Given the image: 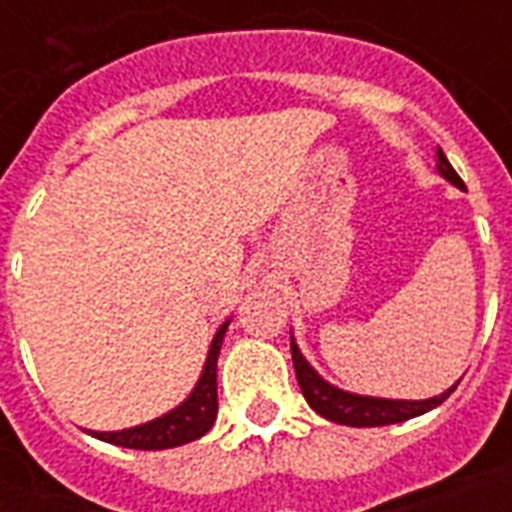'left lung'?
Masks as SVG:
<instances>
[{
    "instance_id": "8db88e82",
    "label": "left lung",
    "mask_w": 512,
    "mask_h": 512,
    "mask_svg": "<svg viewBox=\"0 0 512 512\" xmlns=\"http://www.w3.org/2000/svg\"><path fill=\"white\" fill-rule=\"evenodd\" d=\"M438 172L449 183L457 185V188H465L462 177L454 172V167L449 164L441 148H438ZM289 348H292V364H295L297 382H300V390H303L305 401L311 404L313 412H319L321 417H327L332 422H340V425H350V428H377V425H393V422L412 420L417 414H425L430 409H436L438 404H444L446 398L454 393V388L460 385L457 382V385H452L441 396L425 398V401H390V398L353 396V393L332 388L329 382L321 380L319 374L311 369V364L305 361L303 353L297 350L295 340L289 342Z\"/></svg>"
}]
</instances>
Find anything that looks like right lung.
I'll return each mask as SVG.
<instances>
[{"label":"right lung","instance_id":"1","mask_svg":"<svg viewBox=\"0 0 512 512\" xmlns=\"http://www.w3.org/2000/svg\"><path fill=\"white\" fill-rule=\"evenodd\" d=\"M225 329H228V321L217 329L196 388L177 409H172L170 414H164L159 420L138 425V428L116 430V433H92V436L108 441V444L127 446V449H172V446L188 444V441L204 436L217 417V356H220Z\"/></svg>","mask_w":512,"mask_h":512}]
</instances>
